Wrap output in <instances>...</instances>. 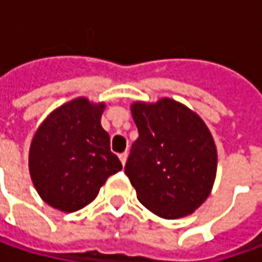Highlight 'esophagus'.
I'll return each instance as SVG.
<instances>
[{"label": "esophagus", "mask_w": 262, "mask_h": 262, "mask_svg": "<svg viewBox=\"0 0 262 262\" xmlns=\"http://www.w3.org/2000/svg\"><path fill=\"white\" fill-rule=\"evenodd\" d=\"M126 159H128V153H126V151H124V153H121V155H119V160H121V163H122V165H125Z\"/></svg>", "instance_id": "esophagus-1"}]
</instances>
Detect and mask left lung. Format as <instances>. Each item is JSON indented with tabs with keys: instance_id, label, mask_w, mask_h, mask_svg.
<instances>
[{
	"instance_id": "8db88e82",
	"label": "left lung",
	"mask_w": 262,
	"mask_h": 262,
	"mask_svg": "<svg viewBox=\"0 0 262 262\" xmlns=\"http://www.w3.org/2000/svg\"><path fill=\"white\" fill-rule=\"evenodd\" d=\"M131 114L138 138L125 173L138 201L163 219L191 214L214 184L217 150L211 133L191 109L167 97L156 103L136 102Z\"/></svg>"
}]
</instances>
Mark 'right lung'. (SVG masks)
<instances>
[{"mask_svg": "<svg viewBox=\"0 0 262 262\" xmlns=\"http://www.w3.org/2000/svg\"><path fill=\"white\" fill-rule=\"evenodd\" d=\"M105 103L78 97L59 106L37 128L29 170L37 194L56 210L73 213L95 200L106 179L122 169L100 125Z\"/></svg>", "mask_w": 262, "mask_h": 262, "instance_id": "right-lung-1", "label": "right lung"}]
</instances>
